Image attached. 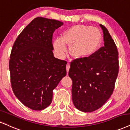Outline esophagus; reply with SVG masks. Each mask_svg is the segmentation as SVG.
Wrapping results in <instances>:
<instances>
[{
  "label": "esophagus",
  "instance_id": "1",
  "mask_svg": "<svg viewBox=\"0 0 130 130\" xmlns=\"http://www.w3.org/2000/svg\"><path fill=\"white\" fill-rule=\"evenodd\" d=\"M69 69H70V64L68 63L66 65V70H67V73H68V74L69 72Z\"/></svg>",
  "mask_w": 130,
  "mask_h": 130
}]
</instances>
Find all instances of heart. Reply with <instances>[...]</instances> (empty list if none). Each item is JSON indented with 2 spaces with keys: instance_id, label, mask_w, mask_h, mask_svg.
<instances>
[{
  "instance_id": "obj_1",
  "label": "heart",
  "mask_w": 130,
  "mask_h": 130,
  "mask_svg": "<svg viewBox=\"0 0 130 130\" xmlns=\"http://www.w3.org/2000/svg\"><path fill=\"white\" fill-rule=\"evenodd\" d=\"M102 34L98 29L90 26L78 25L67 30L62 37L54 41V47L60 57L66 52V44L72 45L70 53L76 58L87 59L99 50L102 43Z\"/></svg>"
}]
</instances>
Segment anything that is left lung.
Instances as JSON below:
<instances>
[{
  "mask_svg": "<svg viewBox=\"0 0 130 130\" xmlns=\"http://www.w3.org/2000/svg\"><path fill=\"white\" fill-rule=\"evenodd\" d=\"M104 46L92 57L70 62L69 75L72 80V101L78 110L92 112L110 98L119 72L118 51L108 30L100 25Z\"/></svg>",
  "mask_w": 130,
  "mask_h": 130,
  "instance_id": "8db88e82",
  "label": "left lung"
}]
</instances>
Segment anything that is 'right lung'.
Returning <instances> with one entry per match:
<instances>
[{
	"mask_svg": "<svg viewBox=\"0 0 130 130\" xmlns=\"http://www.w3.org/2000/svg\"><path fill=\"white\" fill-rule=\"evenodd\" d=\"M60 21L37 17L22 31L14 42L9 68L12 90L25 106L42 110L52 101L53 90L66 75V61L54 57V32Z\"/></svg>",
	"mask_w": 130,
	"mask_h": 130,
	"instance_id": "obj_1",
	"label": "right lung"
}]
</instances>
